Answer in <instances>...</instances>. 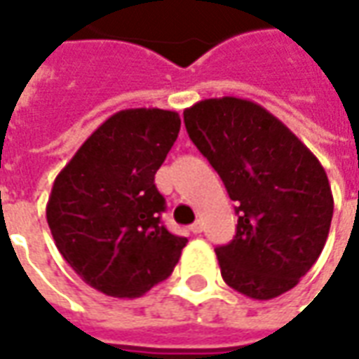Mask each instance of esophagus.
I'll return each instance as SVG.
<instances>
[{"mask_svg": "<svg viewBox=\"0 0 359 359\" xmlns=\"http://www.w3.org/2000/svg\"><path fill=\"white\" fill-rule=\"evenodd\" d=\"M190 231H192V233L194 234H200L203 231V223L202 221H196L194 225H190Z\"/></svg>", "mask_w": 359, "mask_h": 359, "instance_id": "esophagus-1", "label": "esophagus"}]
</instances>
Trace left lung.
Returning <instances> with one entry per match:
<instances>
[{"mask_svg": "<svg viewBox=\"0 0 359 359\" xmlns=\"http://www.w3.org/2000/svg\"><path fill=\"white\" fill-rule=\"evenodd\" d=\"M184 125L238 203L234 238L215 248L223 280L254 300L288 292L329 236L334 202L323 165L250 100H202L184 109Z\"/></svg>", "mask_w": 359, "mask_h": 359, "instance_id": "left-lung-1", "label": "left lung"}]
</instances>
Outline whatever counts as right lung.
<instances>
[{"instance_id": "1", "label": "right lung", "mask_w": 359, "mask_h": 359, "mask_svg": "<svg viewBox=\"0 0 359 359\" xmlns=\"http://www.w3.org/2000/svg\"><path fill=\"white\" fill-rule=\"evenodd\" d=\"M179 130L177 111H117L55 177L46 205L51 236L95 290L138 298L179 262L188 241L163 226L165 198L154 184Z\"/></svg>"}]
</instances>
